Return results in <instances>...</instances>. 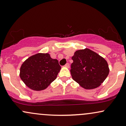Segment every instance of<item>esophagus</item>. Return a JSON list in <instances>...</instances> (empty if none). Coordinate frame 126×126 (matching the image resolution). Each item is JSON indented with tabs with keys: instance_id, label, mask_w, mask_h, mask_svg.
I'll return each mask as SVG.
<instances>
[{
	"instance_id": "obj_1",
	"label": "esophagus",
	"mask_w": 126,
	"mask_h": 126,
	"mask_svg": "<svg viewBox=\"0 0 126 126\" xmlns=\"http://www.w3.org/2000/svg\"><path fill=\"white\" fill-rule=\"evenodd\" d=\"M65 66L66 68H69V63H66L65 65Z\"/></svg>"
}]
</instances>
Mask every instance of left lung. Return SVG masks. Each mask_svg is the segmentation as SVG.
<instances>
[{
	"label": "left lung",
	"mask_w": 126,
	"mask_h": 126,
	"mask_svg": "<svg viewBox=\"0 0 126 126\" xmlns=\"http://www.w3.org/2000/svg\"><path fill=\"white\" fill-rule=\"evenodd\" d=\"M71 65L72 79L82 88H97L109 75L108 63L103 57L88 48L78 50L72 57Z\"/></svg>",
	"instance_id": "left-lung-1"
}]
</instances>
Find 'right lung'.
Masks as SVG:
<instances>
[{"instance_id": "obj_1", "label": "right lung", "mask_w": 126, "mask_h": 126, "mask_svg": "<svg viewBox=\"0 0 126 126\" xmlns=\"http://www.w3.org/2000/svg\"><path fill=\"white\" fill-rule=\"evenodd\" d=\"M60 69L58 60L51 58L49 54L38 53L23 63L20 77L29 88L41 91L55 79Z\"/></svg>"}]
</instances>
